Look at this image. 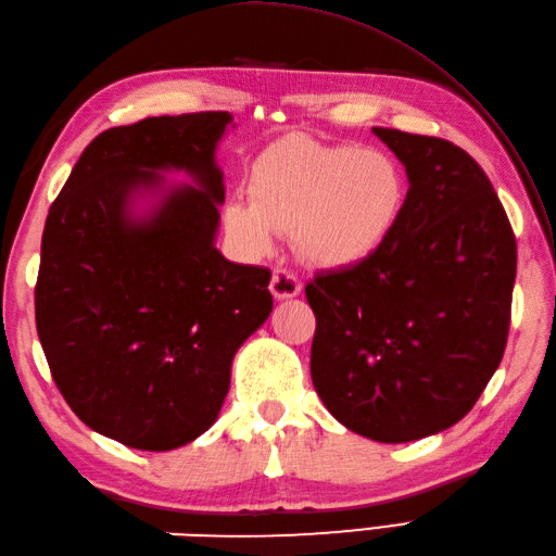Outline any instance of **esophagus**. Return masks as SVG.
<instances>
[{
	"instance_id": "1",
	"label": "esophagus",
	"mask_w": 556,
	"mask_h": 556,
	"mask_svg": "<svg viewBox=\"0 0 556 556\" xmlns=\"http://www.w3.org/2000/svg\"><path fill=\"white\" fill-rule=\"evenodd\" d=\"M269 291L277 301L293 299V296H299V293H301V281L289 269H275V271H271Z\"/></svg>"
}]
</instances>
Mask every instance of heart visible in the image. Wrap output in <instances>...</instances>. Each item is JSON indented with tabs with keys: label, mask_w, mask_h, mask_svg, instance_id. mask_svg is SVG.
Returning <instances> with one entry per match:
<instances>
[{
	"label": "heart",
	"mask_w": 556,
	"mask_h": 556,
	"mask_svg": "<svg viewBox=\"0 0 556 556\" xmlns=\"http://www.w3.org/2000/svg\"><path fill=\"white\" fill-rule=\"evenodd\" d=\"M248 198L222 210L229 239L245 255H265L277 231L305 263L351 269L394 239L408 205V179L384 150L287 136L269 146L248 174Z\"/></svg>",
	"instance_id": "b5f03b06"
}]
</instances>
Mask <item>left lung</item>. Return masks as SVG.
Instances as JSON below:
<instances>
[{
	"label": "left lung",
	"mask_w": 556,
	"mask_h": 556,
	"mask_svg": "<svg viewBox=\"0 0 556 556\" xmlns=\"http://www.w3.org/2000/svg\"><path fill=\"white\" fill-rule=\"evenodd\" d=\"M408 176V205L382 253L317 275L311 375L327 410L375 442L452 428L500 368L511 323L516 239L466 150L375 126Z\"/></svg>",
	"instance_id": "8db88e82"
}]
</instances>
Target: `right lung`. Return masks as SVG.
I'll list each match as a JSON object with an SVG mask.
<instances>
[{
    "label": "right lung",
    "mask_w": 556,
    "mask_h": 556,
    "mask_svg": "<svg viewBox=\"0 0 556 556\" xmlns=\"http://www.w3.org/2000/svg\"><path fill=\"white\" fill-rule=\"evenodd\" d=\"M229 112L150 116L83 150L45 222L35 325L71 410L169 452L212 428L236 351L271 313L269 269L217 251ZM164 170H184L176 185Z\"/></svg>",
    "instance_id": "1"
}]
</instances>
